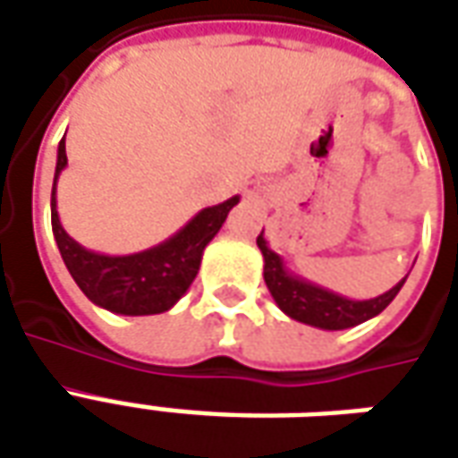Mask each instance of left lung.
Returning a JSON list of instances; mask_svg holds the SVG:
<instances>
[{
	"label": "left lung",
	"instance_id": "8db88e82",
	"mask_svg": "<svg viewBox=\"0 0 458 458\" xmlns=\"http://www.w3.org/2000/svg\"><path fill=\"white\" fill-rule=\"evenodd\" d=\"M265 233V230H262ZM259 233L258 248L265 258V284H267L269 294L275 297L277 307L292 317L294 321L309 324V327L324 328V331H341V328H351L363 324L368 318L377 317L403 289V282H397L390 292H385L375 299H348L341 297L331 289H324L309 282L304 277L292 275L284 267V259L279 258L275 250H269L267 240Z\"/></svg>",
	"mask_w": 458,
	"mask_h": 458
}]
</instances>
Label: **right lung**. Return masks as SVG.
<instances>
[{"instance_id": "add662e5", "label": "right lung", "mask_w": 458, "mask_h": 458, "mask_svg": "<svg viewBox=\"0 0 458 458\" xmlns=\"http://www.w3.org/2000/svg\"><path fill=\"white\" fill-rule=\"evenodd\" d=\"M65 137L58 144L54 191H51V225L55 245L61 250L65 267L83 289V294L98 307L124 317L164 314L189 292L200 267L203 250L223 228L240 196L223 200L196 213L183 228L149 250L134 255H100L75 242L61 225L55 210V181L65 169Z\"/></svg>"}]
</instances>
